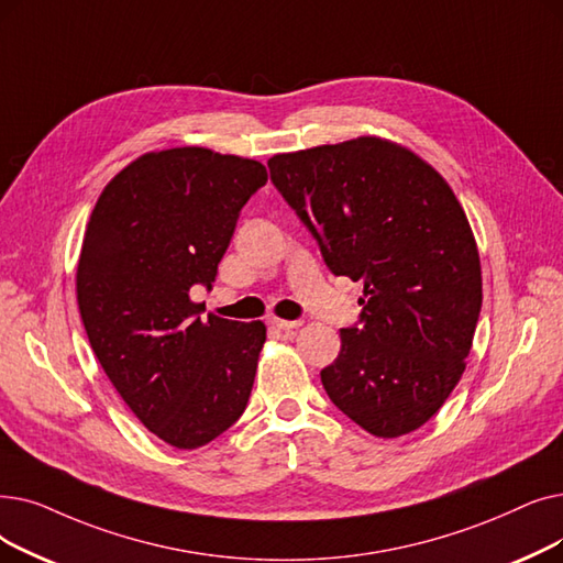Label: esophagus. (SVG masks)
Here are the masks:
<instances>
[{"mask_svg": "<svg viewBox=\"0 0 563 563\" xmlns=\"http://www.w3.org/2000/svg\"><path fill=\"white\" fill-rule=\"evenodd\" d=\"M268 324H272V327H274V329H278V331H283L285 335L295 333V331L301 327V322H289V320H280V317H268Z\"/></svg>", "mask_w": 563, "mask_h": 563, "instance_id": "obj_1", "label": "esophagus"}]
</instances>
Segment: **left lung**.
<instances>
[{
    "instance_id": "1",
    "label": "left lung",
    "mask_w": 563,
    "mask_h": 563,
    "mask_svg": "<svg viewBox=\"0 0 563 563\" xmlns=\"http://www.w3.org/2000/svg\"><path fill=\"white\" fill-rule=\"evenodd\" d=\"M268 169L331 272L363 283L361 327L340 329L322 371L331 402L382 439L419 430L467 368L483 303L478 246L453 188L377 135L276 154Z\"/></svg>"
}]
</instances>
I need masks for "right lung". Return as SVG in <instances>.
Listing matches in <instances>:
<instances>
[{"label":"right lung","instance_id":"add662e5","mask_svg":"<svg viewBox=\"0 0 563 563\" xmlns=\"http://www.w3.org/2000/svg\"><path fill=\"white\" fill-rule=\"evenodd\" d=\"M260 161L207 146L146 152L108 181L85 230L76 295L89 345L140 423L175 449L223 434L251 398L264 322L190 299L211 287Z\"/></svg>","mask_w":563,"mask_h":563}]
</instances>
